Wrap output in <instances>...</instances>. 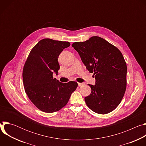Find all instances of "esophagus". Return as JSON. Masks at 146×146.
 Returning <instances> with one entry per match:
<instances>
[{
  "instance_id": "34e87169",
  "label": "esophagus",
  "mask_w": 146,
  "mask_h": 146,
  "mask_svg": "<svg viewBox=\"0 0 146 146\" xmlns=\"http://www.w3.org/2000/svg\"><path fill=\"white\" fill-rule=\"evenodd\" d=\"M84 83H81V82H78V86H79V87H82V86H84Z\"/></svg>"
}]
</instances>
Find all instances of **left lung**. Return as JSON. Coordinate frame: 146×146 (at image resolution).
<instances>
[{
	"mask_svg": "<svg viewBox=\"0 0 146 146\" xmlns=\"http://www.w3.org/2000/svg\"><path fill=\"white\" fill-rule=\"evenodd\" d=\"M72 46L95 77V85L88 84L91 93L85 97L87 105L98 114L111 112L119 105L126 91L127 67L122 53L98 36L75 42Z\"/></svg>",
	"mask_w": 146,
	"mask_h": 146,
	"instance_id": "1",
	"label": "left lung"
}]
</instances>
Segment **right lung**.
I'll return each instance as SVG.
<instances>
[{"mask_svg": "<svg viewBox=\"0 0 146 146\" xmlns=\"http://www.w3.org/2000/svg\"><path fill=\"white\" fill-rule=\"evenodd\" d=\"M70 46L68 41L42 39L32 49L25 63L23 78L25 92L43 112L54 113L65 106L78 86L76 81L62 83L53 77V73L57 74L59 69V54Z\"/></svg>", "mask_w": 146, "mask_h": 146, "instance_id": "right-lung-1", "label": "right lung"}]
</instances>
